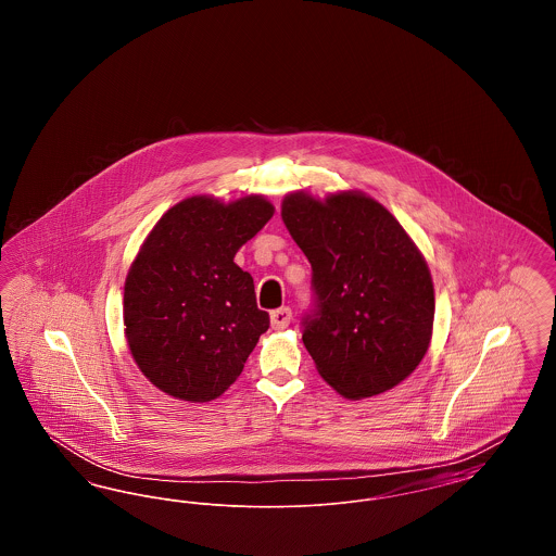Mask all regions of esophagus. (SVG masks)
Returning a JSON list of instances; mask_svg holds the SVG:
<instances>
[{"label":"esophagus","instance_id":"esophagus-1","mask_svg":"<svg viewBox=\"0 0 556 556\" xmlns=\"http://www.w3.org/2000/svg\"><path fill=\"white\" fill-rule=\"evenodd\" d=\"M290 323L291 311L288 308V306H283V308H277V311H273V313H270V325H273V329L281 331V329H286Z\"/></svg>","mask_w":556,"mask_h":556}]
</instances>
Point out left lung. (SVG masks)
Listing matches in <instances>:
<instances>
[{
    "mask_svg": "<svg viewBox=\"0 0 556 556\" xmlns=\"http://www.w3.org/2000/svg\"><path fill=\"white\" fill-rule=\"evenodd\" d=\"M281 216L313 266L302 342L320 377L350 400L377 396L424 361L435 298L415 241L361 191L286 195Z\"/></svg>",
    "mask_w": 556,
    "mask_h": 556,
    "instance_id": "1",
    "label": "left lung"
}]
</instances>
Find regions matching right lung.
Segmentation results:
<instances>
[{
	"mask_svg": "<svg viewBox=\"0 0 556 556\" xmlns=\"http://www.w3.org/2000/svg\"><path fill=\"white\" fill-rule=\"evenodd\" d=\"M263 195H193L164 212L125 281V333L139 370L168 396H220L270 325L233 258L273 216Z\"/></svg>",
	"mask_w": 556,
	"mask_h": 556,
	"instance_id": "1",
	"label": "right lung"
}]
</instances>
